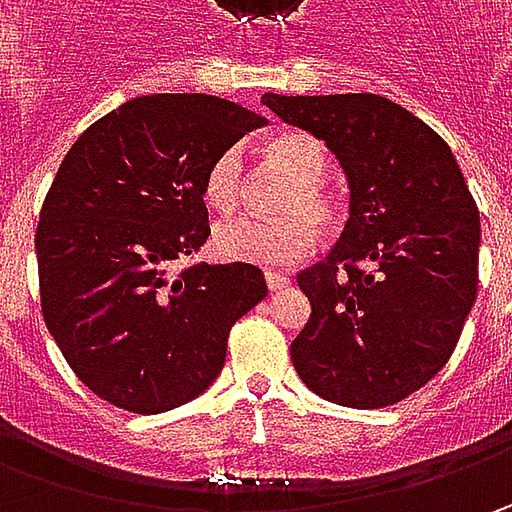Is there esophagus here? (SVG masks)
Listing matches in <instances>:
<instances>
[{
    "label": "esophagus",
    "instance_id": "obj_1",
    "mask_svg": "<svg viewBox=\"0 0 512 512\" xmlns=\"http://www.w3.org/2000/svg\"><path fill=\"white\" fill-rule=\"evenodd\" d=\"M265 282L267 290L276 293V290H285V287L290 285V276H287V273H279V270H265Z\"/></svg>",
    "mask_w": 512,
    "mask_h": 512
}]
</instances>
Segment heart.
Segmentation results:
<instances>
[{
	"label": "heart",
	"mask_w": 512,
	"mask_h": 512,
	"mask_svg": "<svg viewBox=\"0 0 512 512\" xmlns=\"http://www.w3.org/2000/svg\"><path fill=\"white\" fill-rule=\"evenodd\" d=\"M267 162L293 182L285 199V219H227L213 227V250L236 265L287 267L302 262L316 247V225L336 222V202L325 190L330 168L327 148L305 130H282L265 145ZM202 196L213 210L233 213L242 199V156L239 150L219 153L202 179Z\"/></svg>",
	"instance_id": "heart-1"
}]
</instances>
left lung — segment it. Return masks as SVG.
Returning <instances> with one entry per match:
<instances>
[{
    "label": "left lung",
    "mask_w": 512,
    "mask_h": 512,
    "mask_svg": "<svg viewBox=\"0 0 512 512\" xmlns=\"http://www.w3.org/2000/svg\"><path fill=\"white\" fill-rule=\"evenodd\" d=\"M262 105L322 139L350 187L339 242L299 273L310 319L290 344L293 367L327 402H402L453 356L476 302L482 227L459 162L376 93H265Z\"/></svg>",
    "instance_id": "left-lung-1"
}]
</instances>
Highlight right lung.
Returning a JSON list of instances; mask_svg holds the SVG:
<instances>
[{"instance_id":"obj_1","label":"right lung","mask_w":512,"mask_h":512,"mask_svg":"<svg viewBox=\"0 0 512 512\" xmlns=\"http://www.w3.org/2000/svg\"><path fill=\"white\" fill-rule=\"evenodd\" d=\"M267 119L207 93H153L93 122L50 185L36 262L42 316L99 399L165 413L205 393L227 333L267 296L256 265L168 267L210 236V162Z\"/></svg>"}]
</instances>
